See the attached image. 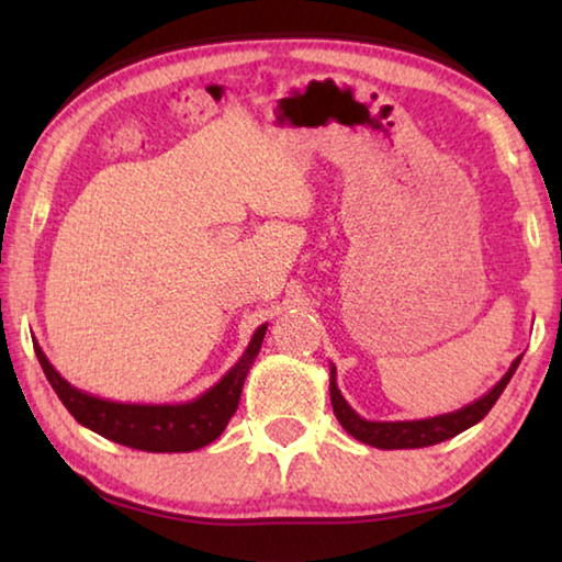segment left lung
I'll return each mask as SVG.
<instances>
[{"mask_svg":"<svg viewBox=\"0 0 562 562\" xmlns=\"http://www.w3.org/2000/svg\"><path fill=\"white\" fill-rule=\"evenodd\" d=\"M520 359L522 355L513 359L508 372L501 376V382L481 398H475V402L456 408V412H449V414H439L431 418H414V422H369V418L359 416L355 408L347 404V398L341 396L337 386V367L331 364L329 367L331 406H335V416L339 418V424L345 426V431L349 436H355V439L361 443L374 446V449H386V451L424 449V446H434L446 439H453L456 434H461L465 429H471L473 424H479L481 418L491 412V406L498 402V396L510 382V376L516 374Z\"/></svg>","mask_w":562,"mask_h":562,"instance_id":"left-lung-1","label":"left lung"}]
</instances>
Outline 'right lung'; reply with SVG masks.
<instances>
[{"label": "right lung", "instance_id": "add662e5", "mask_svg": "<svg viewBox=\"0 0 562 562\" xmlns=\"http://www.w3.org/2000/svg\"><path fill=\"white\" fill-rule=\"evenodd\" d=\"M268 325L255 329L243 357L227 369L221 382L201 396L180 404H126L81 392L56 372L34 339L36 359L49 379L56 396L69 408V414L87 429L97 431L109 441L150 453H188L213 443L225 431L227 422L240 404L243 384L255 357L262 347Z\"/></svg>", "mask_w": 562, "mask_h": 562}]
</instances>
